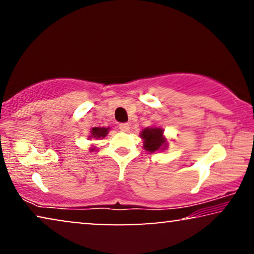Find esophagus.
<instances>
[{
  "mask_svg": "<svg viewBox=\"0 0 254 254\" xmlns=\"http://www.w3.org/2000/svg\"><path fill=\"white\" fill-rule=\"evenodd\" d=\"M119 129L123 130V131H128V129H129V124H120L119 125Z\"/></svg>",
  "mask_w": 254,
  "mask_h": 254,
  "instance_id": "34e87169",
  "label": "esophagus"
}]
</instances>
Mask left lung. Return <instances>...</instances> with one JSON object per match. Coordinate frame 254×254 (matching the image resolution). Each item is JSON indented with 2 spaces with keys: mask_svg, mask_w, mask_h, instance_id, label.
I'll return each mask as SVG.
<instances>
[{
  "mask_svg": "<svg viewBox=\"0 0 254 254\" xmlns=\"http://www.w3.org/2000/svg\"><path fill=\"white\" fill-rule=\"evenodd\" d=\"M141 137L143 138V147L147 151L154 152L156 150L165 147L166 141L163 137V129L158 127L145 128L141 133Z\"/></svg>",
  "mask_w": 254,
  "mask_h": 254,
  "instance_id": "1",
  "label": "left lung"
}]
</instances>
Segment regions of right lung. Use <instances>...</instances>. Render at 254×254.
Instances as JSON below:
<instances>
[{
	"instance_id": "add662e5",
	"label": "right lung",
	"mask_w": 254,
	"mask_h": 254,
	"mask_svg": "<svg viewBox=\"0 0 254 254\" xmlns=\"http://www.w3.org/2000/svg\"><path fill=\"white\" fill-rule=\"evenodd\" d=\"M110 128H105V127H95L92 128L91 130V137L95 138H100V137H105L107 133H109ZM93 150V149H91Z\"/></svg>"
}]
</instances>
